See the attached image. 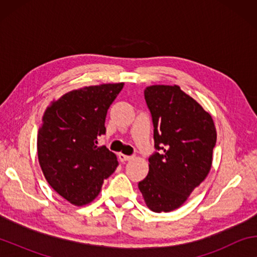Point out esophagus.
<instances>
[{
    "label": "esophagus",
    "mask_w": 257,
    "mask_h": 257,
    "mask_svg": "<svg viewBox=\"0 0 257 257\" xmlns=\"http://www.w3.org/2000/svg\"><path fill=\"white\" fill-rule=\"evenodd\" d=\"M133 159H134V156H132V155H124L122 153L119 154V160L121 161V162H127V161H130Z\"/></svg>",
    "instance_id": "1"
}]
</instances>
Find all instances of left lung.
Returning <instances> with one entry per match:
<instances>
[{"instance_id":"left-lung-1","label":"left lung","mask_w":257,"mask_h":257,"mask_svg":"<svg viewBox=\"0 0 257 257\" xmlns=\"http://www.w3.org/2000/svg\"><path fill=\"white\" fill-rule=\"evenodd\" d=\"M144 95L156 152L138 188L150 210L170 212L181 206L210 172L216 130L210 113L179 86H149Z\"/></svg>"}]
</instances>
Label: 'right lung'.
Listing matches in <instances>:
<instances>
[{"label":"right lung","mask_w":257,"mask_h":257,"mask_svg":"<svg viewBox=\"0 0 257 257\" xmlns=\"http://www.w3.org/2000/svg\"><path fill=\"white\" fill-rule=\"evenodd\" d=\"M122 87L119 82L71 90L43 115L37 135L42 171L52 188L73 205L94 201L104 179L118 167L115 154L96 144L106 132L108 107Z\"/></svg>","instance_id":"1"}]
</instances>
